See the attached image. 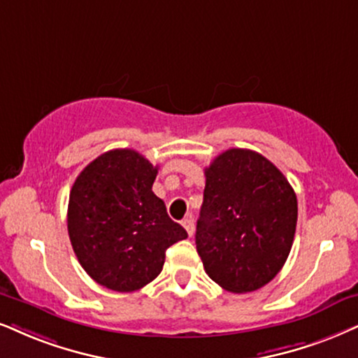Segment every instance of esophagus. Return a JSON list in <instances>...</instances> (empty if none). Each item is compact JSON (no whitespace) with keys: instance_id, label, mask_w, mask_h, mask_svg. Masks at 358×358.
Segmentation results:
<instances>
[{"instance_id":"obj_1","label":"esophagus","mask_w":358,"mask_h":358,"mask_svg":"<svg viewBox=\"0 0 358 358\" xmlns=\"http://www.w3.org/2000/svg\"><path fill=\"white\" fill-rule=\"evenodd\" d=\"M182 224H183V228L187 229L188 236H193V233H194V221H193L192 216H188V218H185V220L182 221Z\"/></svg>"}]
</instances>
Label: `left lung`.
<instances>
[{
    "label": "left lung",
    "instance_id": "left-lung-1",
    "mask_svg": "<svg viewBox=\"0 0 358 358\" xmlns=\"http://www.w3.org/2000/svg\"><path fill=\"white\" fill-rule=\"evenodd\" d=\"M196 251L206 274L226 291H256L291 252L297 198L286 176L261 153L229 148L205 169Z\"/></svg>",
    "mask_w": 358,
    "mask_h": 358
}]
</instances>
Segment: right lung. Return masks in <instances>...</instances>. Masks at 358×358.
<instances>
[{"instance_id":"right-lung-1","label":"right lung","mask_w":358,"mask_h":358,"mask_svg":"<svg viewBox=\"0 0 358 358\" xmlns=\"http://www.w3.org/2000/svg\"><path fill=\"white\" fill-rule=\"evenodd\" d=\"M158 166L130 148L102 153L76 178L67 231L85 273L101 286L132 292L162 273L165 251L188 238L152 192Z\"/></svg>"}]
</instances>
